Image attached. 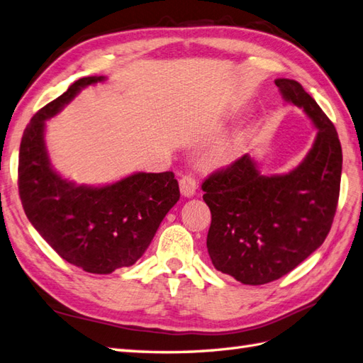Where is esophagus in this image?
Masks as SVG:
<instances>
[{
  "mask_svg": "<svg viewBox=\"0 0 363 363\" xmlns=\"http://www.w3.org/2000/svg\"><path fill=\"white\" fill-rule=\"evenodd\" d=\"M197 189V182L191 174L183 175L180 179V191L184 197H192L196 194Z\"/></svg>",
  "mask_w": 363,
  "mask_h": 363,
  "instance_id": "obj_1",
  "label": "esophagus"
}]
</instances>
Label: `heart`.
<instances>
[{
    "instance_id": "heart-1",
    "label": "heart",
    "mask_w": 363,
    "mask_h": 363,
    "mask_svg": "<svg viewBox=\"0 0 363 363\" xmlns=\"http://www.w3.org/2000/svg\"><path fill=\"white\" fill-rule=\"evenodd\" d=\"M235 152H236V143L233 140H225V141H220L219 144H216V146L209 150V158L216 161V163H222V161L230 160Z\"/></svg>"
}]
</instances>
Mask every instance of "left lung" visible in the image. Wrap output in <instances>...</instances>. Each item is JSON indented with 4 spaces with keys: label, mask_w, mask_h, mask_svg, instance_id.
Returning <instances> with one entry per match:
<instances>
[{
    "label": "left lung",
    "mask_w": 363,
    "mask_h": 363,
    "mask_svg": "<svg viewBox=\"0 0 363 363\" xmlns=\"http://www.w3.org/2000/svg\"><path fill=\"white\" fill-rule=\"evenodd\" d=\"M275 84L317 128L308 155L289 174L267 177L247 154L202 184L213 265L250 286L284 277L325 242L340 194L342 146L334 124L296 80Z\"/></svg>",
    "instance_id": "8db88e82"
}]
</instances>
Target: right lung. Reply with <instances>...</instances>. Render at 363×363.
<instances>
[{"label":"right lung","mask_w":363,"mask_h":363,"mask_svg":"<svg viewBox=\"0 0 363 363\" xmlns=\"http://www.w3.org/2000/svg\"><path fill=\"white\" fill-rule=\"evenodd\" d=\"M104 76L76 80L46 104L24 128L18 157V192L29 222L55 253L88 273L128 267L146 252L161 220L180 199L172 172H136L106 186L68 182L51 167L45 124L82 88Z\"/></svg>","instance_id":"right-lung-1"}]
</instances>
